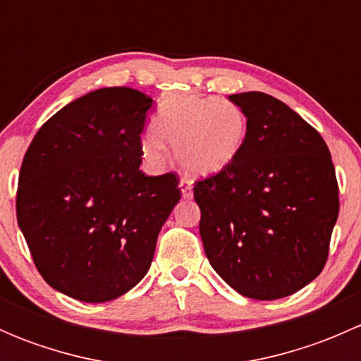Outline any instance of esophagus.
Returning a JSON list of instances; mask_svg holds the SVG:
<instances>
[{"label": "esophagus", "mask_w": 361, "mask_h": 361, "mask_svg": "<svg viewBox=\"0 0 361 361\" xmlns=\"http://www.w3.org/2000/svg\"><path fill=\"white\" fill-rule=\"evenodd\" d=\"M180 187H181V195H183L185 199L194 197V190H192V181L188 180V178H181Z\"/></svg>", "instance_id": "obj_1"}]
</instances>
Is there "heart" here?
<instances>
[{"mask_svg":"<svg viewBox=\"0 0 361 361\" xmlns=\"http://www.w3.org/2000/svg\"><path fill=\"white\" fill-rule=\"evenodd\" d=\"M246 115L238 104L216 97L178 94L160 104L155 133L143 137V154L159 164L166 143L176 145L181 166L194 174H214L231 166L246 140Z\"/></svg>","mask_w":361,"mask_h":361,"instance_id":"b5f03b06","label":"heart"}]
</instances>
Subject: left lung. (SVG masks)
I'll return each mask as SVG.
<instances>
[{
  "mask_svg": "<svg viewBox=\"0 0 361 361\" xmlns=\"http://www.w3.org/2000/svg\"><path fill=\"white\" fill-rule=\"evenodd\" d=\"M246 115L238 159L195 181L204 251L245 297H288L323 271L338 216V185L322 134L264 92L228 96Z\"/></svg>",
  "mask_w": 361,
  "mask_h": 361,
  "instance_id": "8db88e82",
  "label": "left lung"
}]
</instances>
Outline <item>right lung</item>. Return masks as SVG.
Returning <instances> with one entry per match:
<instances>
[{
	"mask_svg": "<svg viewBox=\"0 0 361 361\" xmlns=\"http://www.w3.org/2000/svg\"><path fill=\"white\" fill-rule=\"evenodd\" d=\"M152 103L129 87L94 90L50 116L24 155L17 221L43 279L76 300L136 286L181 199L176 173L140 171Z\"/></svg>",
	"mask_w": 361,
	"mask_h": 361,
	"instance_id": "add662e5",
	"label": "right lung"
}]
</instances>
